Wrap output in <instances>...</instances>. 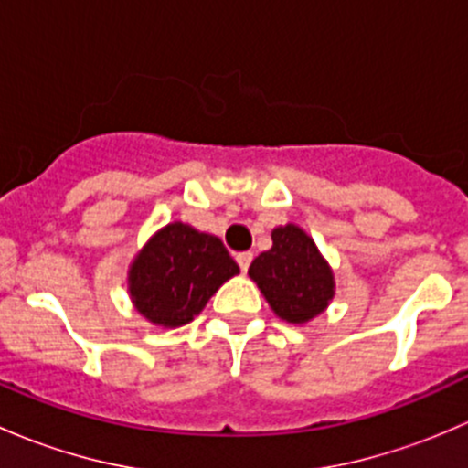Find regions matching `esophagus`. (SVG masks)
I'll return each mask as SVG.
<instances>
[{"label": "esophagus", "instance_id": "1", "mask_svg": "<svg viewBox=\"0 0 468 468\" xmlns=\"http://www.w3.org/2000/svg\"><path fill=\"white\" fill-rule=\"evenodd\" d=\"M235 261H238L242 271H247L249 264H251V261H253V253L251 251H242V253H238V256H235Z\"/></svg>", "mask_w": 468, "mask_h": 468}]
</instances>
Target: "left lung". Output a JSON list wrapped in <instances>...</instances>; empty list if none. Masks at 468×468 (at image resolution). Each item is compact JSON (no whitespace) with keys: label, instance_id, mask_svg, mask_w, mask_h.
Here are the masks:
<instances>
[{"label":"left lung","instance_id":"1","mask_svg":"<svg viewBox=\"0 0 468 468\" xmlns=\"http://www.w3.org/2000/svg\"><path fill=\"white\" fill-rule=\"evenodd\" d=\"M271 242L251 262L249 276L278 319L294 325L313 322L335 299L333 267L301 226H276Z\"/></svg>","mask_w":468,"mask_h":468}]
</instances>
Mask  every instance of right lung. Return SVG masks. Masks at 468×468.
I'll return each mask as SVG.
<instances>
[{
  "label": "right lung",
  "instance_id": "obj_1",
  "mask_svg": "<svg viewBox=\"0 0 468 468\" xmlns=\"http://www.w3.org/2000/svg\"><path fill=\"white\" fill-rule=\"evenodd\" d=\"M239 267L217 235L172 221L155 230L129 264L133 308L158 328L190 324Z\"/></svg>",
  "mask_w": 468,
  "mask_h": 468
}]
</instances>
